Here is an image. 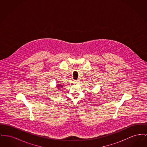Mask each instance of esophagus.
I'll return each mask as SVG.
<instances>
[{"label": "esophagus", "instance_id": "obj_1", "mask_svg": "<svg viewBox=\"0 0 147 147\" xmlns=\"http://www.w3.org/2000/svg\"><path fill=\"white\" fill-rule=\"evenodd\" d=\"M74 83H77V84H79V80H74Z\"/></svg>", "mask_w": 147, "mask_h": 147}]
</instances>
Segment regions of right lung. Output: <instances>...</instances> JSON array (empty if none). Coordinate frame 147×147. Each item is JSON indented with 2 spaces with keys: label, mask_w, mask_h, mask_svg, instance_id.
<instances>
[{
  "label": "right lung",
  "mask_w": 147,
  "mask_h": 147,
  "mask_svg": "<svg viewBox=\"0 0 147 147\" xmlns=\"http://www.w3.org/2000/svg\"><path fill=\"white\" fill-rule=\"evenodd\" d=\"M62 87H63V86H62V85H61L60 84L58 85V86H57V88H62Z\"/></svg>",
  "instance_id": "obj_1"
}]
</instances>
